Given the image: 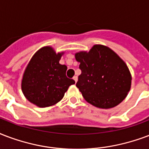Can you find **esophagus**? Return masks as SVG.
Segmentation results:
<instances>
[{
  "instance_id": "esophagus-1",
  "label": "esophagus",
  "mask_w": 149,
  "mask_h": 149,
  "mask_svg": "<svg viewBox=\"0 0 149 149\" xmlns=\"http://www.w3.org/2000/svg\"><path fill=\"white\" fill-rule=\"evenodd\" d=\"M73 79L75 80V82L77 83V79H78V77H77V76H75V77H73Z\"/></svg>"
}]
</instances>
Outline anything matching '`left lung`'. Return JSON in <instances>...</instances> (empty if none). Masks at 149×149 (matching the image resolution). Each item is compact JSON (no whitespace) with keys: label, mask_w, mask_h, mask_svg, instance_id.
<instances>
[{"label":"left lung","mask_w":149,"mask_h":149,"mask_svg":"<svg viewBox=\"0 0 149 149\" xmlns=\"http://www.w3.org/2000/svg\"><path fill=\"white\" fill-rule=\"evenodd\" d=\"M81 74L77 86L83 97L95 107L110 109L127 97L131 86L127 65L109 47L96 44L89 52L75 54Z\"/></svg>","instance_id":"obj_1"}]
</instances>
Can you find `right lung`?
<instances>
[{"label":"right lung","mask_w":149,"mask_h":149,"mask_svg":"<svg viewBox=\"0 0 149 149\" xmlns=\"http://www.w3.org/2000/svg\"><path fill=\"white\" fill-rule=\"evenodd\" d=\"M63 54L51 47L38 50L29 61L22 80V91L28 101L38 107L52 106L62 99L75 81L66 77L67 66L59 61Z\"/></svg>","instance_id":"1"}]
</instances>
